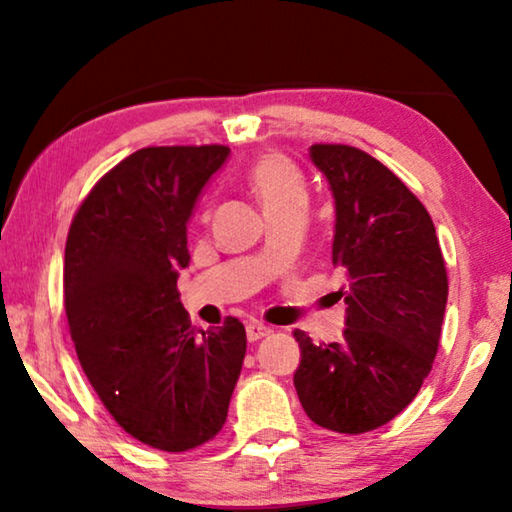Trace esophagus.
<instances>
[{
  "label": "esophagus",
  "mask_w": 512,
  "mask_h": 512,
  "mask_svg": "<svg viewBox=\"0 0 512 512\" xmlns=\"http://www.w3.org/2000/svg\"><path fill=\"white\" fill-rule=\"evenodd\" d=\"M273 332V329L271 327H266V325H262V323H257V320H255V323H248L246 325V334H248V341H259V339H264V336H268V334H271Z\"/></svg>",
  "instance_id": "obj_1"
}]
</instances>
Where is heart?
Returning <instances> with one entry per match:
<instances>
[{"label": "heart", "instance_id": "b5f03b06", "mask_svg": "<svg viewBox=\"0 0 512 512\" xmlns=\"http://www.w3.org/2000/svg\"><path fill=\"white\" fill-rule=\"evenodd\" d=\"M250 185L264 205V212L307 207V185L296 164L277 153H266L250 167Z\"/></svg>", "mask_w": 512, "mask_h": 512}]
</instances>
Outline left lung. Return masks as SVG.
<instances>
[{
    "label": "left lung",
    "mask_w": 512,
    "mask_h": 512,
    "mask_svg": "<svg viewBox=\"0 0 512 512\" xmlns=\"http://www.w3.org/2000/svg\"><path fill=\"white\" fill-rule=\"evenodd\" d=\"M309 158L334 196L332 264L348 277L343 339L305 332L293 375L300 404L320 427L366 433L418 395L438 352L447 271L429 212L395 173L345 144H314Z\"/></svg>",
    "instance_id": "obj_1"
}]
</instances>
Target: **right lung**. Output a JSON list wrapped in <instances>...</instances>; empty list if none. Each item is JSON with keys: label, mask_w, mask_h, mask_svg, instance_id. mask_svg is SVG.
Instances as JSON below:
<instances>
[{"label": "right lung", "mask_w": 512, "mask_h": 512, "mask_svg": "<svg viewBox=\"0 0 512 512\" xmlns=\"http://www.w3.org/2000/svg\"><path fill=\"white\" fill-rule=\"evenodd\" d=\"M230 149L149 146L110 169L65 246V311L85 377L126 433L187 452L221 431L246 357L228 316L198 332L176 289L187 223Z\"/></svg>", "instance_id": "right-lung-1"}]
</instances>
